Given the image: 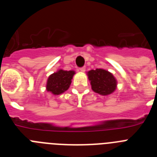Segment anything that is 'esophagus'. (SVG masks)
Segmentation results:
<instances>
[{"mask_svg":"<svg viewBox=\"0 0 157 157\" xmlns=\"http://www.w3.org/2000/svg\"><path fill=\"white\" fill-rule=\"evenodd\" d=\"M78 71H79L80 72H84L86 71V67H80V68L78 69Z\"/></svg>","mask_w":157,"mask_h":157,"instance_id":"34e87169","label":"esophagus"}]
</instances>
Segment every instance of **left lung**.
I'll return each mask as SVG.
<instances>
[{
  "label": "left lung",
  "instance_id": "1",
  "mask_svg": "<svg viewBox=\"0 0 157 157\" xmlns=\"http://www.w3.org/2000/svg\"><path fill=\"white\" fill-rule=\"evenodd\" d=\"M87 75L92 90L100 95H109L116 90L117 80L109 71L102 68L90 70L87 72Z\"/></svg>",
  "mask_w": 157,
  "mask_h": 157
}]
</instances>
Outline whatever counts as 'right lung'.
<instances>
[{
    "instance_id": "add662e5",
    "label": "right lung",
    "mask_w": 157,
    "mask_h": 157,
    "mask_svg": "<svg viewBox=\"0 0 157 157\" xmlns=\"http://www.w3.org/2000/svg\"><path fill=\"white\" fill-rule=\"evenodd\" d=\"M75 74V71H64L62 69L54 72L48 76L46 82V90L53 95L63 94L70 87Z\"/></svg>"
}]
</instances>
